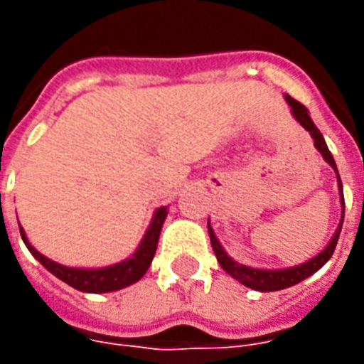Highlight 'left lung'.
Listing matches in <instances>:
<instances>
[{
  "label": "left lung",
  "instance_id": "1",
  "mask_svg": "<svg viewBox=\"0 0 364 364\" xmlns=\"http://www.w3.org/2000/svg\"><path fill=\"white\" fill-rule=\"evenodd\" d=\"M287 99V103L290 107V112H292V117L302 124V127L310 132L314 140V146H316V150L320 151L321 158L328 161L329 166L333 167V171L337 173V187H339V193H341V222H339V226H337L336 234L331 236L329 240V244L321 250L318 255H314L312 259H308L306 263H300V265H294V267H287V269H255V267H247V265H242V263H237L230 257L228 253L224 252V247L218 242V237L214 234L213 226H210V220H208V236H210V244H213L214 255H216V259L220 263V267L230 274V277H234L236 281H240L244 287H250L253 290H259V292H273V290H282V289H289L292 284H298L300 281H304L308 279L310 274H314L316 271H320L326 263L329 261V257L333 255V250H336L337 240H339V234H341V226H343V213H345V200H343V185H341V179H339V171H337L336 166V159L331 156V151L328 150V144L323 140V136L318 130V127L314 124V120L310 119V114H308V109H306L304 105L298 103L296 99H292L290 95L284 97Z\"/></svg>",
  "mask_w": 364,
  "mask_h": 364
}]
</instances>
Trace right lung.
<instances>
[{"mask_svg": "<svg viewBox=\"0 0 364 364\" xmlns=\"http://www.w3.org/2000/svg\"><path fill=\"white\" fill-rule=\"evenodd\" d=\"M167 216V206H161L158 208L154 216H151V222L146 234H144L142 242L136 247V252L128 257V259L120 261V263H114V265H109V267H99V269H82V267H66V265H60L56 261L44 257L43 253L36 252L35 247L28 242L25 230L19 224L21 237L27 245V250L33 255L35 259H38L43 263L44 267L48 269L54 277H58L60 281H64L70 287H74L75 290H82V292H112V290H120L124 287H130L142 279L146 271L150 269L151 259L156 255V247H158L159 232H161V226H164V220Z\"/></svg>", "mask_w": 364, "mask_h": 364, "instance_id": "1", "label": "right lung"}]
</instances>
